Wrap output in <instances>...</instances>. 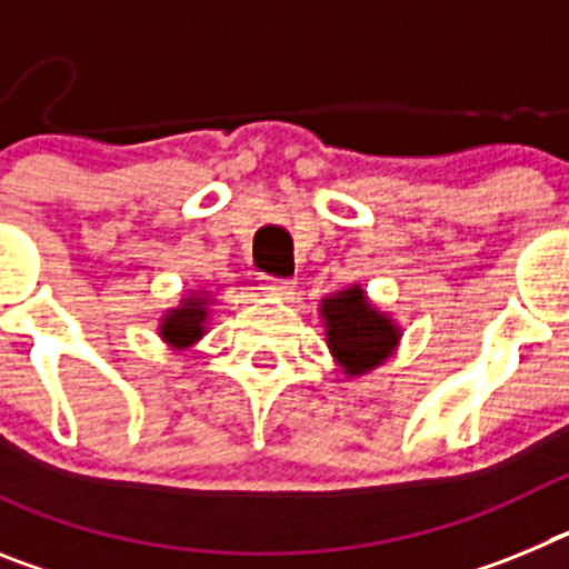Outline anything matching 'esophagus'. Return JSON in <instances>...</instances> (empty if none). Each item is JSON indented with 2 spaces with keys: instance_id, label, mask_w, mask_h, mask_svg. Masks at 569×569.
<instances>
[{
  "instance_id": "obj_1",
  "label": "esophagus",
  "mask_w": 569,
  "mask_h": 569,
  "mask_svg": "<svg viewBox=\"0 0 569 569\" xmlns=\"http://www.w3.org/2000/svg\"><path fill=\"white\" fill-rule=\"evenodd\" d=\"M261 293L270 296V299H290V296L296 293V288H293V281L288 279H264Z\"/></svg>"
}]
</instances>
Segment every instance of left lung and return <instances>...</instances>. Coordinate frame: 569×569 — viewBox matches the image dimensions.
<instances>
[{
  "label": "left lung",
  "instance_id": "8db88e82",
  "mask_svg": "<svg viewBox=\"0 0 569 569\" xmlns=\"http://www.w3.org/2000/svg\"><path fill=\"white\" fill-rule=\"evenodd\" d=\"M325 341L347 379H361L385 365L401 345V325L376 308L361 284H350L319 301Z\"/></svg>",
  "mask_w": 569,
  "mask_h": 569
}]
</instances>
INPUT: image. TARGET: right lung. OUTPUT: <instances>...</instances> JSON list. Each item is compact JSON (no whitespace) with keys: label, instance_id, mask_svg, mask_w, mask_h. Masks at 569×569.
Segmentation results:
<instances>
[{"label":"right lung","instance_id":"add662e5","mask_svg":"<svg viewBox=\"0 0 569 569\" xmlns=\"http://www.w3.org/2000/svg\"><path fill=\"white\" fill-rule=\"evenodd\" d=\"M210 305H213V296L208 290L196 288L188 290L176 308L164 310L162 319H159V328H156L164 347H170L173 353H182V350H190L196 341L202 339L208 333Z\"/></svg>","mask_w":569,"mask_h":569}]
</instances>
